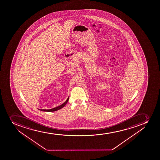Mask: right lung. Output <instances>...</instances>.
<instances>
[{"instance_id":"right-lung-1","label":"right lung","mask_w":160,"mask_h":160,"mask_svg":"<svg viewBox=\"0 0 160 160\" xmlns=\"http://www.w3.org/2000/svg\"><path fill=\"white\" fill-rule=\"evenodd\" d=\"M69 99V97H68V98L67 99L66 102H65L64 103L60 105V106H57L56 108H52V109H38L40 111H43V112H55V111H57L59 109H61L62 108H63L64 106L66 105L67 102H68V100Z\"/></svg>"}]
</instances>
